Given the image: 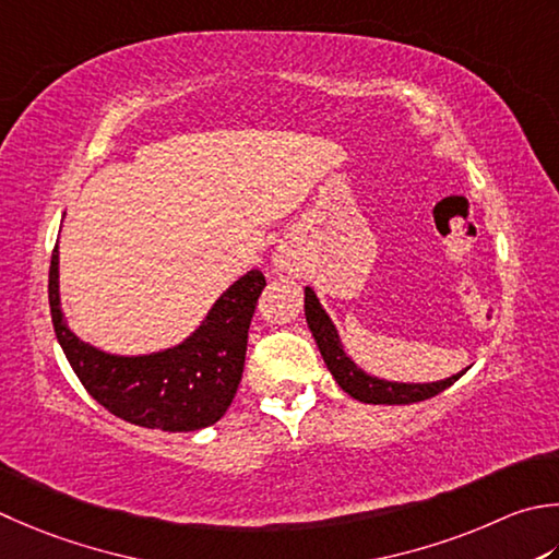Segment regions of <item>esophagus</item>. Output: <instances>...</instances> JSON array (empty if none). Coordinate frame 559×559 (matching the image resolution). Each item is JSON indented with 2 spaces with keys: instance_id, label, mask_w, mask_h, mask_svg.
Wrapping results in <instances>:
<instances>
[{
  "instance_id": "obj_1",
  "label": "esophagus",
  "mask_w": 559,
  "mask_h": 559,
  "mask_svg": "<svg viewBox=\"0 0 559 559\" xmlns=\"http://www.w3.org/2000/svg\"><path fill=\"white\" fill-rule=\"evenodd\" d=\"M273 266H276V271H293V254H290V251L278 247L276 254H273Z\"/></svg>"
}]
</instances>
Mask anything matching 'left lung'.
Segmentation results:
<instances>
[{"label":"left lung","instance_id":"obj_1","mask_svg":"<svg viewBox=\"0 0 559 559\" xmlns=\"http://www.w3.org/2000/svg\"><path fill=\"white\" fill-rule=\"evenodd\" d=\"M305 320H308L317 348H320L324 364L330 368L334 380L338 382V388L358 402L412 404V402L429 400L433 395H439V392H443L445 388H451L453 382L457 378H463L467 370L465 368L461 373H455L445 380H436V382H395V380L368 376L366 370L358 368L344 352L342 338H338L334 322L330 320V314L324 312V308L320 305V300H317V295L310 286H305Z\"/></svg>","mask_w":559,"mask_h":559}]
</instances>
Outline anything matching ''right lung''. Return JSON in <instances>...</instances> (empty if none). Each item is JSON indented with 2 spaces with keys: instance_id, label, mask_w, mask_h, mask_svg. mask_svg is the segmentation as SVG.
Instances as JSON below:
<instances>
[{
  "instance_id": "right-lung-1",
  "label": "right lung",
  "mask_w": 559,
  "mask_h": 559,
  "mask_svg": "<svg viewBox=\"0 0 559 559\" xmlns=\"http://www.w3.org/2000/svg\"><path fill=\"white\" fill-rule=\"evenodd\" d=\"M266 286L259 269L237 278L191 336L155 354L118 356L82 342L60 308V251L52 249L48 300L55 336L84 390L116 417L145 429L199 431L235 400L247 356V332Z\"/></svg>"
}]
</instances>
